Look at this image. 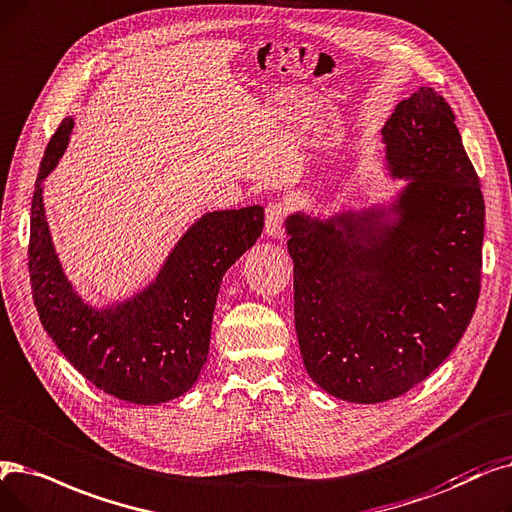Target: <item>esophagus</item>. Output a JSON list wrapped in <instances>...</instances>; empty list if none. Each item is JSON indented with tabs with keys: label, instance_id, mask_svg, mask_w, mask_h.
<instances>
[{
	"label": "esophagus",
	"instance_id": "34e87169",
	"mask_svg": "<svg viewBox=\"0 0 512 512\" xmlns=\"http://www.w3.org/2000/svg\"><path fill=\"white\" fill-rule=\"evenodd\" d=\"M284 217H286V209H284L282 203L268 205V209H265V236H268V238H282Z\"/></svg>",
	"mask_w": 512,
	"mask_h": 512
}]
</instances>
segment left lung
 <instances>
[{
    "mask_svg": "<svg viewBox=\"0 0 512 512\" xmlns=\"http://www.w3.org/2000/svg\"><path fill=\"white\" fill-rule=\"evenodd\" d=\"M450 104L433 87L383 127V203L286 217L303 366L322 391L379 404L414 389L469 326L485 205Z\"/></svg>",
    "mask_w": 512,
    "mask_h": 512,
    "instance_id": "8db88e82",
    "label": "left lung"
}]
</instances>
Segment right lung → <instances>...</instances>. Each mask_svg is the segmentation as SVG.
<instances>
[{
	"label": "right lung",
	"mask_w": 512,
	"mask_h": 512,
	"mask_svg": "<svg viewBox=\"0 0 512 512\" xmlns=\"http://www.w3.org/2000/svg\"><path fill=\"white\" fill-rule=\"evenodd\" d=\"M73 125L66 117L48 144L31 203L29 272L39 320L64 358L104 393L142 406L171 402L201 376L221 278L261 236L263 207L203 213L152 280L123 299L87 301L62 268L43 203V182Z\"/></svg>",
	"instance_id": "right-lung-1"
}]
</instances>
